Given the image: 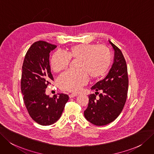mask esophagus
<instances>
[{
	"instance_id": "34e87169",
	"label": "esophagus",
	"mask_w": 154,
	"mask_h": 154,
	"mask_svg": "<svg viewBox=\"0 0 154 154\" xmlns=\"http://www.w3.org/2000/svg\"><path fill=\"white\" fill-rule=\"evenodd\" d=\"M76 96H78V95H77V94H70V95H69V97L70 98H73V97H76Z\"/></svg>"
}]
</instances>
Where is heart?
I'll list each match as a JSON object with an SVG mask.
<instances>
[{
    "instance_id": "1",
    "label": "heart",
    "mask_w": 154,
    "mask_h": 154,
    "mask_svg": "<svg viewBox=\"0 0 154 154\" xmlns=\"http://www.w3.org/2000/svg\"><path fill=\"white\" fill-rule=\"evenodd\" d=\"M70 59H79L77 71H67L58 79L59 87L66 91L77 92L91 79L102 78L107 72L111 56L108 49L93 44H82L72 46L65 54L60 51L55 52L51 60L54 71L59 72L66 69Z\"/></svg>"
}]
</instances>
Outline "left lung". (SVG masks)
I'll use <instances>...</instances> for the list:
<instances>
[{"mask_svg": "<svg viewBox=\"0 0 154 154\" xmlns=\"http://www.w3.org/2000/svg\"><path fill=\"white\" fill-rule=\"evenodd\" d=\"M114 51V60L106 77L91 88L102 91L99 98L89 96L88 107L84 116L88 121L96 126H104L114 121L121 112L126 100L128 89V69L125 59L120 49L109 40Z\"/></svg>", "mask_w": 154, "mask_h": 154, "instance_id": "left-lung-1", "label": "left lung"}]
</instances>
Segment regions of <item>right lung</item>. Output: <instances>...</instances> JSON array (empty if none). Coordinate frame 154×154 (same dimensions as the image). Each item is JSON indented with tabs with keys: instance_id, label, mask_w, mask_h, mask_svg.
I'll return each mask as SVG.
<instances>
[{
	"instance_id": "obj_1",
	"label": "right lung",
	"mask_w": 154,
	"mask_h": 154,
	"mask_svg": "<svg viewBox=\"0 0 154 154\" xmlns=\"http://www.w3.org/2000/svg\"><path fill=\"white\" fill-rule=\"evenodd\" d=\"M57 47L44 41L30 47L22 66L21 81L23 100L29 116L42 126L55 123L60 118L69 96L57 94L52 98L46 95L48 85L54 80L49 63V53Z\"/></svg>"
}]
</instances>
